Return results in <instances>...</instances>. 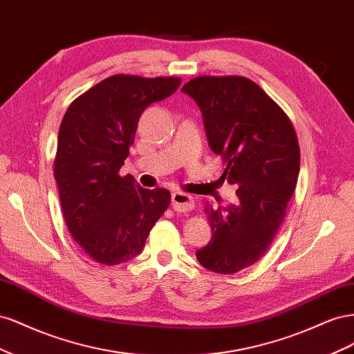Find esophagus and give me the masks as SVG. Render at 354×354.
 I'll list each match as a JSON object with an SVG mask.
<instances>
[{
  "label": "esophagus",
  "mask_w": 354,
  "mask_h": 354,
  "mask_svg": "<svg viewBox=\"0 0 354 354\" xmlns=\"http://www.w3.org/2000/svg\"><path fill=\"white\" fill-rule=\"evenodd\" d=\"M171 207L176 212L187 214L195 207L194 198L189 194H185V192H176V194H173V199H171Z\"/></svg>",
  "instance_id": "1"
}]
</instances>
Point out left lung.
<instances>
[{
	"label": "left lung",
	"instance_id": "8db88e82",
	"mask_svg": "<svg viewBox=\"0 0 354 354\" xmlns=\"http://www.w3.org/2000/svg\"><path fill=\"white\" fill-rule=\"evenodd\" d=\"M181 91L202 111L221 176L238 187V205L207 208L211 242L196 252L205 269L233 274L259 261L272 245L297 187L299 146L289 116L254 81L224 75L190 80Z\"/></svg>",
	"mask_w": 354,
	"mask_h": 354
}]
</instances>
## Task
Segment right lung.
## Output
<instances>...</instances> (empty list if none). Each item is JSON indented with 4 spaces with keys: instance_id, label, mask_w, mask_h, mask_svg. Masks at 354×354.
<instances>
[{
    "instance_id": "add662e5",
    "label": "right lung",
    "mask_w": 354,
    "mask_h": 354,
    "mask_svg": "<svg viewBox=\"0 0 354 354\" xmlns=\"http://www.w3.org/2000/svg\"><path fill=\"white\" fill-rule=\"evenodd\" d=\"M180 84L177 77L112 75L75 99L63 116L55 158L60 205L72 238L95 263L134 259L169 205V190L143 189L120 169L143 111Z\"/></svg>"
}]
</instances>
